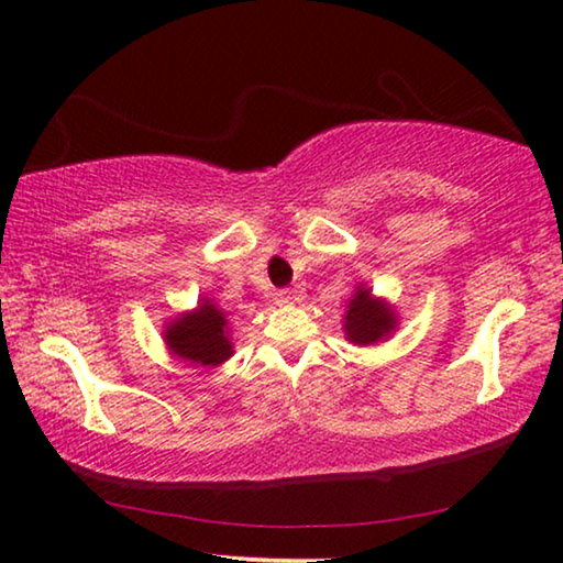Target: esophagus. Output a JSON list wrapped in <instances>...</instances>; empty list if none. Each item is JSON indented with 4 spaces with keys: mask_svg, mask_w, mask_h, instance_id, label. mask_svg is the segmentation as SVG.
<instances>
[{
    "mask_svg": "<svg viewBox=\"0 0 563 563\" xmlns=\"http://www.w3.org/2000/svg\"><path fill=\"white\" fill-rule=\"evenodd\" d=\"M273 298L278 305H292L295 302V292L292 290H275Z\"/></svg>",
    "mask_w": 563,
    "mask_h": 563,
    "instance_id": "1",
    "label": "esophagus"
}]
</instances>
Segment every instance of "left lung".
Here are the masks:
<instances>
[{
	"instance_id": "1",
	"label": "left lung",
	"mask_w": 563,
	"mask_h": 563,
	"mask_svg": "<svg viewBox=\"0 0 563 563\" xmlns=\"http://www.w3.org/2000/svg\"><path fill=\"white\" fill-rule=\"evenodd\" d=\"M399 325V316L393 302L377 298L365 283H360L345 305L342 332L352 345L367 347L385 342Z\"/></svg>"
}]
</instances>
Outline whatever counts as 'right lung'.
Masks as SVG:
<instances>
[{"mask_svg":"<svg viewBox=\"0 0 563 563\" xmlns=\"http://www.w3.org/2000/svg\"><path fill=\"white\" fill-rule=\"evenodd\" d=\"M161 335L168 355L196 367H218L235 352L228 312L208 298L198 300L194 310L170 318Z\"/></svg>","mask_w":563,"mask_h":563,"instance_id":"right-lung-1","label":"right lung"}]
</instances>
